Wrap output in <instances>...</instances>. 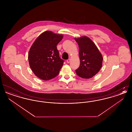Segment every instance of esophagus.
<instances>
[{
  "label": "esophagus",
  "mask_w": 132,
  "mask_h": 132,
  "mask_svg": "<svg viewBox=\"0 0 132 132\" xmlns=\"http://www.w3.org/2000/svg\"><path fill=\"white\" fill-rule=\"evenodd\" d=\"M70 62H71V59H69L67 60V63H69Z\"/></svg>",
  "instance_id": "esophagus-1"
}]
</instances>
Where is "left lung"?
<instances>
[{
    "instance_id": "1",
    "label": "left lung",
    "mask_w": 132,
    "mask_h": 132,
    "mask_svg": "<svg viewBox=\"0 0 132 132\" xmlns=\"http://www.w3.org/2000/svg\"><path fill=\"white\" fill-rule=\"evenodd\" d=\"M75 40L79 45L80 60V66L76 73L82 78H91L102 67L103 57L96 45L88 37L75 38Z\"/></svg>"
}]
</instances>
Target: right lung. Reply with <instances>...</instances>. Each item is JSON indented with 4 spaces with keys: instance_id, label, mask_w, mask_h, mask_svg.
<instances>
[{
    "instance_id": "right-lung-1",
    "label": "right lung",
    "mask_w": 132,
    "mask_h": 132,
    "mask_svg": "<svg viewBox=\"0 0 132 132\" xmlns=\"http://www.w3.org/2000/svg\"><path fill=\"white\" fill-rule=\"evenodd\" d=\"M63 38V35L47 31L42 33L32 44L28 60L32 71L38 78L47 81L59 74L64 60L60 58L56 46Z\"/></svg>"
}]
</instances>
